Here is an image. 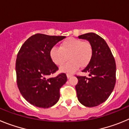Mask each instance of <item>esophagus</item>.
<instances>
[{
	"mask_svg": "<svg viewBox=\"0 0 129 129\" xmlns=\"http://www.w3.org/2000/svg\"><path fill=\"white\" fill-rule=\"evenodd\" d=\"M67 78L68 79H69V78H70V77H72V74H67Z\"/></svg>",
	"mask_w": 129,
	"mask_h": 129,
	"instance_id": "obj_1",
	"label": "esophagus"
}]
</instances>
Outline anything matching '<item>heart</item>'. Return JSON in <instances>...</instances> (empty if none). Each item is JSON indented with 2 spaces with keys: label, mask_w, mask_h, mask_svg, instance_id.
I'll return each mask as SVG.
<instances>
[{
  "label": "heart",
  "mask_w": 129,
  "mask_h": 129,
  "mask_svg": "<svg viewBox=\"0 0 129 129\" xmlns=\"http://www.w3.org/2000/svg\"><path fill=\"white\" fill-rule=\"evenodd\" d=\"M52 61L57 66H61L67 60L70 61L62 66L61 71L73 73L79 68L85 67L89 64L93 56V48L89 42L70 37L61 43L60 48L53 46L50 52Z\"/></svg>",
  "instance_id": "heart-1"
}]
</instances>
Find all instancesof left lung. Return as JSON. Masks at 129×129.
<instances>
[{
    "label": "left lung",
    "mask_w": 129,
    "mask_h": 129,
    "mask_svg": "<svg viewBox=\"0 0 129 129\" xmlns=\"http://www.w3.org/2000/svg\"><path fill=\"white\" fill-rule=\"evenodd\" d=\"M78 37L90 43L93 56L83 70L89 77L77 76V99L85 107H96L105 102L113 91L116 83V62L108 44L100 35L88 33Z\"/></svg>",
    "instance_id": "obj_1"
}]
</instances>
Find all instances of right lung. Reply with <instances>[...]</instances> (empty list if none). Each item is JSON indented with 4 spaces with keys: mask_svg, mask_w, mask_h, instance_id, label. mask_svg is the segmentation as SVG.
Wrapping results in <instances>:
<instances>
[{
    "mask_svg": "<svg viewBox=\"0 0 129 129\" xmlns=\"http://www.w3.org/2000/svg\"><path fill=\"white\" fill-rule=\"evenodd\" d=\"M65 37L35 34L26 40L18 53L15 67L18 88L24 98L34 106L46 109L59 101V90L67 77L62 73L48 77L58 70L50 52Z\"/></svg>",
    "mask_w": 129,
    "mask_h": 129,
    "instance_id": "obj_1",
    "label": "right lung"
}]
</instances>
